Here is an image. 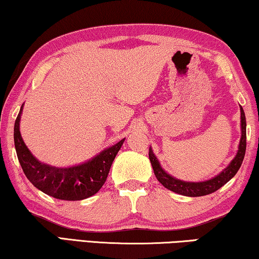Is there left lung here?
Listing matches in <instances>:
<instances>
[{
	"mask_svg": "<svg viewBox=\"0 0 259 259\" xmlns=\"http://www.w3.org/2000/svg\"><path fill=\"white\" fill-rule=\"evenodd\" d=\"M241 126H242V138L239 141L238 152L236 154L235 159L231 161L229 166L224 169L222 173L219 174L211 180L204 182H185L181 180H178L167 174L162 168H161L159 161H157L156 156L153 154L152 149H149V160H151L153 170L156 176L157 181H159L163 187L167 189L171 190V192L185 195V196H204V195L211 194L216 190H219L221 187L226 185L228 181L234 178L237 173L239 167L243 162L245 155L246 149V121H245V114L243 108L241 107Z\"/></svg>",
	"mask_w": 259,
	"mask_h": 259,
	"instance_id": "1",
	"label": "left lung"
}]
</instances>
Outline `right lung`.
Instances as JSON below:
<instances>
[{
	"label": "right lung",
	"instance_id": "1",
	"mask_svg": "<svg viewBox=\"0 0 259 259\" xmlns=\"http://www.w3.org/2000/svg\"><path fill=\"white\" fill-rule=\"evenodd\" d=\"M21 113L22 108L15 120L14 141L18 161L29 181L37 189L58 200L79 201L98 193L125 139L79 166L52 167L39 162L25 146L20 132Z\"/></svg>",
	"mask_w": 259,
	"mask_h": 259
}]
</instances>
